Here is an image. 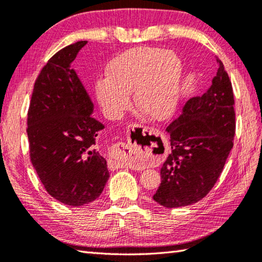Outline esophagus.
Here are the masks:
<instances>
[{
    "label": "esophagus",
    "instance_id": "esophagus-1",
    "mask_svg": "<svg viewBox=\"0 0 262 262\" xmlns=\"http://www.w3.org/2000/svg\"><path fill=\"white\" fill-rule=\"evenodd\" d=\"M154 129L150 128H143V132L151 133ZM154 144H143V145H133L128 142H119L114 145L112 150V157L114 166H129L134 167L141 161L151 156ZM113 167V166H112Z\"/></svg>",
    "mask_w": 262,
    "mask_h": 262
}]
</instances>
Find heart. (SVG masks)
Masks as SVG:
<instances>
[{
  "mask_svg": "<svg viewBox=\"0 0 262 262\" xmlns=\"http://www.w3.org/2000/svg\"><path fill=\"white\" fill-rule=\"evenodd\" d=\"M183 64L173 52L137 47L111 61L106 77L96 84V95L105 114L118 119L129 108L130 92L141 112L157 121L171 118L181 92Z\"/></svg>",
  "mask_w": 262,
  "mask_h": 262,
  "instance_id": "heart-1",
  "label": "heart"
}]
</instances>
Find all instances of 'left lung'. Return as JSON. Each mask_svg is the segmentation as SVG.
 <instances>
[{
  "instance_id": "8db88e82",
  "label": "left lung",
  "mask_w": 262,
  "mask_h": 262,
  "mask_svg": "<svg viewBox=\"0 0 262 262\" xmlns=\"http://www.w3.org/2000/svg\"><path fill=\"white\" fill-rule=\"evenodd\" d=\"M211 85L189 99L166 128L171 154L161 168L154 200L165 208L200 201L214 187L233 147L236 119L231 81L222 61Z\"/></svg>"
}]
</instances>
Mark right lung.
I'll list each match as a JSON object with an SVG mask.
<instances>
[{
    "label": "right lung",
    "mask_w": 262,
    "mask_h": 262,
    "mask_svg": "<svg viewBox=\"0 0 262 262\" xmlns=\"http://www.w3.org/2000/svg\"><path fill=\"white\" fill-rule=\"evenodd\" d=\"M86 42L62 48L48 60L35 79L28 112L32 165L48 194L70 207L95 201L110 178L96 144L105 127L91 115L94 103L72 68Z\"/></svg>",
    "instance_id": "add662e5"
}]
</instances>
